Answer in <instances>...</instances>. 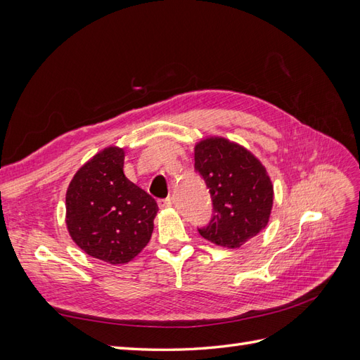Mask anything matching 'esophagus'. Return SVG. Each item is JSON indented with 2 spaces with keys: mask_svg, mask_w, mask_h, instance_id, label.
<instances>
[{
  "mask_svg": "<svg viewBox=\"0 0 360 360\" xmlns=\"http://www.w3.org/2000/svg\"><path fill=\"white\" fill-rule=\"evenodd\" d=\"M158 204L160 209H168V207L172 205V201H171V198H160V200H158Z\"/></svg>",
  "mask_w": 360,
  "mask_h": 360,
  "instance_id": "34e87169",
  "label": "esophagus"
}]
</instances>
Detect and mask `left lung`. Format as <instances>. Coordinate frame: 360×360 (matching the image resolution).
<instances>
[{
  "instance_id": "8db88e82",
  "label": "left lung",
  "mask_w": 360,
  "mask_h": 360,
  "mask_svg": "<svg viewBox=\"0 0 360 360\" xmlns=\"http://www.w3.org/2000/svg\"><path fill=\"white\" fill-rule=\"evenodd\" d=\"M195 172L209 189L213 213L198 233L225 248H240L269 222L274 186L264 167L248 150L224 138L195 147Z\"/></svg>"
}]
</instances>
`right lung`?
I'll return each mask as SVG.
<instances>
[{"label": "right lung", "mask_w": 360, "mask_h": 360, "mask_svg": "<svg viewBox=\"0 0 360 360\" xmlns=\"http://www.w3.org/2000/svg\"><path fill=\"white\" fill-rule=\"evenodd\" d=\"M124 151L108 147L75 174L66 224L84 252L111 264L135 258L148 243L159 210L153 197L123 172Z\"/></svg>", "instance_id": "1"}]
</instances>
